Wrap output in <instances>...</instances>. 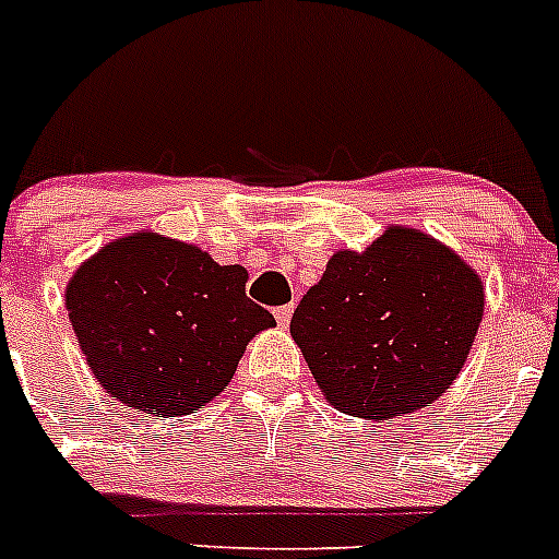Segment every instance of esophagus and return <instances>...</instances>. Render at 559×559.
<instances>
[{
	"label": "esophagus",
	"mask_w": 559,
	"mask_h": 559,
	"mask_svg": "<svg viewBox=\"0 0 559 559\" xmlns=\"http://www.w3.org/2000/svg\"><path fill=\"white\" fill-rule=\"evenodd\" d=\"M273 313H275V322H278L281 328H286L292 319V313H295V306H281V308H275Z\"/></svg>",
	"instance_id": "1"
}]
</instances>
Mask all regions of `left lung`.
I'll list each match as a JSON object with an SVG mask.
<instances>
[{"instance_id":"left-lung-1","label":"left lung","mask_w":559,"mask_h":559,"mask_svg":"<svg viewBox=\"0 0 559 559\" xmlns=\"http://www.w3.org/2000/svg\"><path fill=\"white\" fill-rule=\"evenodd\" d=\"M480 319L478 273L435 237L390 226L366 251L333 253L289 330L335 409L384 420L451 388Z\"/></svg>"}]
</instances>
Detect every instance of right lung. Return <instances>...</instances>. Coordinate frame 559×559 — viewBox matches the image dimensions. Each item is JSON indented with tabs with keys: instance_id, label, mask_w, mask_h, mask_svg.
<instances>
[{
	"instance_id": "obj_1",
	"label": "right lung",
	"mask_w": 559,
	"mask_h": 559,
	"mask_svg": "<svg viewBox=\"0 0 559 559\" xmlns=\"http://www.w3.org/2000/svg\"><path fill=\"white\" fill-rule=\"evenodd\" d=\"M246 281L240 264L135 231L75 270L64 306L100 388L139 412L175 417L210 404L248 341L275 324Z\"/></svg>"
}]
</instances>
